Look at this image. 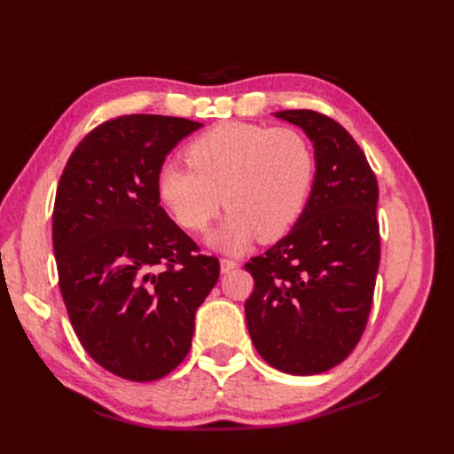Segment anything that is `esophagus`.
<instances>
[{"instance_id":"34e87169","label":"esophagus","mask_w":454,"mask_h":454,"mask_svg":"<svg viewBox=\"0 0 454 454\" xmlns=\"http://www.w3.org/2000/svg\"><path fill=\"white\" fill-rule=\"evenodd\" d=\"M237 261H232V259H219V267H222V272L223 274H227V272H231L232 269H237Z\"/></svg>"}]
</instances>
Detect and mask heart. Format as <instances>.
Returning <instances> with one entry per match:
<instances>
[{
    "instance_id": "1",
    "label": "heart",
    "mask_w": 454,
    "mask_h": 454,
    "mask_svg": "<svg viewBox=\"0 0 454 454\" xmlns=\"http://www.w3.org/2000/svg\"><path fill=\"white\" fill-rule=\"evenodd\" d=\"M185 159L189 167L159 168L157 195L187 231H204L225 204L227 217L210 239L225 252L282 239L303 214L316 172L314 151L299 130L252 122L206 130L187 145Z\"/></svg>"
}]
</instances>
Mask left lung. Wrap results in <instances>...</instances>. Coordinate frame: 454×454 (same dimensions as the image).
<instances>
[{"label":"left lung","mask_w":454,"mask_h":454,"mask_svg":"<svg viewBox=\"0 0 454 454\" xmlns=\"http://www.w3.org/2000/svg\"><path fill=\"white\" fill-rule=\"evenodd\" d=\"M274 117L305 130L316 172L294 229L244 265L255 282L246 324L269 365L316 375L347 358L369 318L380 261L379 185L364 151L337 121L312 109Z\"/></svg>","instance_id":"1"}]
</instances>
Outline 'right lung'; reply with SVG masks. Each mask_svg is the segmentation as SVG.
<instances>
[{
	"label": "right lung",
	"mask_w": 454,
	"mask_h": 454,
	"mask_svg": "<svg viewBox=\"0 0 454 454\" xmlns=\"http://www.w3.org/2000/svg\"><path fill=\"white\" fill-rule=\"evenodd\" d=\"M200 122L121 115L79 142L52 212L59 284L90 358L121 379L149 382L184 362L195 312L219 261L162 210L157 172Z\"/></svg>",
	"instance_id": "right-lung-1"
}]
</instances>
